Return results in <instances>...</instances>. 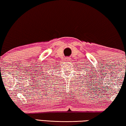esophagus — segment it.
<instances>
[{"instance_id": "obj_1", "label": "esophagus", "mask_w": 126, "mask_h": 126, "mask_svg": "<svg viewBox=\"0 0 126 126\" xmlns=\"http://www.w3.org/2000/svg\"><path fill=\"white\" fill-rule=\"evenodd\" d=\"M65 59H66L67 61H70V58H65Z\"/></svg>"}]
</instances>
